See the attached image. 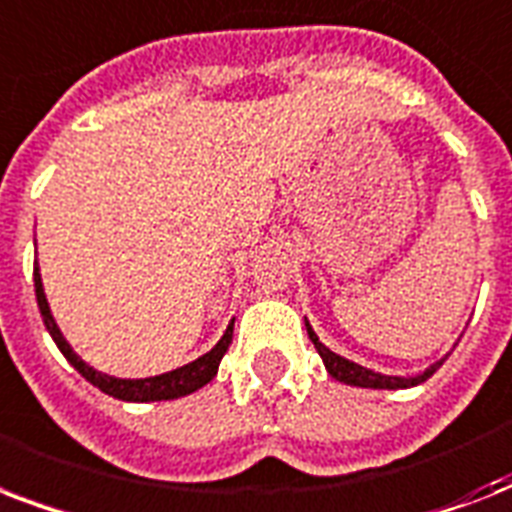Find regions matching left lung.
<instances>
[{"mask_svg":"<svg viewBox=\"0 0 512 512\" xmlns=\"http://www.w3.org/2000/svg\"><path fill=\"white\" fill-rule=\"evenodd\" d=\"M305 329H308V337H311L313 348L319 350L321 361L327 366V372L335 377L337 382H345V385H356V388H374V390H401V388H414V385H420L430 377V374L436 372L438 366L444 364L446 358L436 361V364H430L425 372L412 374V377H398V374H380L372 372V369H366V366L356 364V361H348V358H342L340 353L335 350H329L324 342L319 340V335L313 332V327L305 319Z\"/></svg>","mask_w":512,"mask_h":512,"instance_id":"obj_1","label":"left lung"}]
</instances>
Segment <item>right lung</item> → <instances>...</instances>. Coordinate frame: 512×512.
<instances>
[{
    "label": "right lung",
    "instance_id": "1",
    "mask_svg": "<svg viewBox=\"0 0 512 512\" xmlns=\"http://www.w3.org/2000/svg\"><path fill=\"white\" fill-rule=\"evenodd\" d=\"M34 289H36V303H39V311H42L44 327L50 332V337L55 340V345L60 348V353L68 358V364L74 366L76 372L82 374L84 380L92 382L95 388H100L108 396L119 398V401H135V404H146V401H172V398L188 396L193 390L204 388L212 377L217 374V366L223 361L225 350L233 340V321L225 329V335L217 340V345L209 353L199 356L196 361L185 366H177L172 372L156 374V377H140V380H127V377H114V374H103L98 369H92L87 361L76 356L74 348L68 345V340L60 332L58 321L52 319L50 303H47V295H44L42 287V273H39V263L34 268Z\"/></svg>",
    "mask_w": 512,
    "mask_h": 512
}]
</instances>
